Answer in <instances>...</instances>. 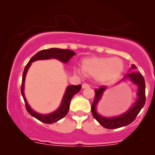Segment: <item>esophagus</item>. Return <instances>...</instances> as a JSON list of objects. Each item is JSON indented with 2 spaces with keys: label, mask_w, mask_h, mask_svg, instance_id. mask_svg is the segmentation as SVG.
I'll list each match as a JSON object with an SVG mask.
<instances>
[{
  "label": "esophagus",
  "mask_w": 155,
  "mask_h": 155,
  "mask_svg": "<svg viewBox=\"0 0 155 155\" xmlns=\"http://www.w3.org/2000/svg\"><path fill=\"white\" fill-rule=\"evenodd\" d=\"M82 88L83 89L90 88V85H89V84H87V83H83V85H82Z\"/></svg>",
  "instance_id": "34e87169"
}]
</instances>
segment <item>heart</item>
Listing matches in <instances>:
<instances>
[{"instance_id": "b5f03b06", "label": "heart", "mask_w": 155, "mask_h": 155, "mask_svg": "<svg viewBox=\"0 0 155 155\" xmlns=\"http://www.w3.org/2000/svg\"><path fill=\"white\" fill-rule=\"evenodd\" d=\"M82 70L89 76L96 77L104 84L115 82L124 70V63L118 58H89L82 61Z\"/></svg>"}]
</instances>
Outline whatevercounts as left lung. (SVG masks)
I'll return each instance as SVG.
<instances>
[{
  "mask_svg": "<svg viewBox=\"0 0 155 155\" xmlns=\"http://www.w3.org/2000/svg\"><path fill=\"white\" fill-rule=\"evenodd\" d=\"M137 68L135 64H133L131 68H130V71L132 69ZM126 79H130V81L135 85L137 86V98L134 104L130 107V109L126 111L122 115L115 117H104L100 115L97 111V107L99 101L101 99V97L103 95L104 92L107 90V87L105 86H101L99 88H97L94 90L95 92V97H94V102L92 104L91 107V111L94 118L103 127L106 129H118V128L130 125V123L135 120L136 117L139 114L140 110L144 106L145 101H146V97H145V81L140 72H130L127 73L124 78L121 79L118 83L122 81H124Z\"/></svg>",
  "mask_w": 155,
  "mask_h": 155,
  "instance_id": "8db88e82",
  "label": "left lung"
}]
</instances>
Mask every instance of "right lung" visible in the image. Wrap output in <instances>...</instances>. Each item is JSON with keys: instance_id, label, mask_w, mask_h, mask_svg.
<instances>
[{"instance_id": "obj_1", "label": "right lung", "mask_w": 155, "mask_h": 155, "mask_svg": "<svg viewBox=\"0 0 155 155\" xmlns=\"http://www.w3.org/2000/svg\"><path fill=\"white\" fill-rule=\"evenodd\" d=\"M76 53L71 50L67 49H60V48H50V49H46L40 51L38 53L32 57V58L29 60L27 64L25 65L24 68L23 74H22V80H21V93L22 95V97L24 99V101L25 104V107L28 112L32 116L38 119L40 122L47 123V124H51L54 122H56L60 119L64 118L65 115L68 114V110H69L70 102L72 100V97L76 94H77L80 90H81V85H70L67 87L65 92L64 94L61 103L56 111H53L52 113H50L48 115H43L40 113L36 112L33 111L29 105L27 101L25 99V94H24V89H25V79L26 76V73L28 72V69L30 67L31 64L35 61L38 60H48V59H58L62 63H68L70 59L73 57Z\"/></svg>"}]
</instances>
